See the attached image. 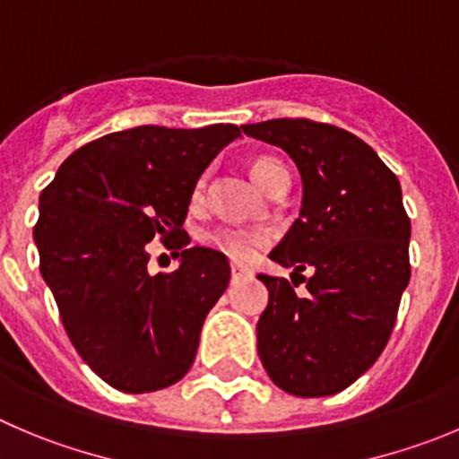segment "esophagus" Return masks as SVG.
Instances as JSON below:
<instances>
[{"mask_svg":"<svg viewBox=\"0 0 459 459\" xmlns=\"http://www.w3.org/2000/svg\"><path fill=\"white\" fill-rule=\"evenodd\" d=\"M230 268H232V277H243V274L250 273V270H247L246 265H241V264H232Z\"/></svg>","mask_w":459,"mask_h":459,"instance_id":"obj_1","label":"esophagus"}]
</instances>
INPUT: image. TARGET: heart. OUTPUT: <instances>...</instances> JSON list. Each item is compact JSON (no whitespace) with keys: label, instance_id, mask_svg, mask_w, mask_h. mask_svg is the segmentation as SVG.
Here are the masks:
<instances>
[{"label":"heart","instance_id":"heart-1","mask_svg":"<svg viewBox=\"0 0 459 459\" xmlns=\"http://www.w3.org/2000/svg\"><path fill=\"white\" fill-rule=\"evenodd\" d=\"M250 169L252 180L256 182L259 189L265 194H273L279 186H286L288 182V169L281 160L273 155H259L250 160L247 164ZM203 185H198L195 195H200ZM204 246L213 247L221 255L230 256L234 261H250L256 255L261 246L265 243V234L255 232V230H237V227H221V230H212V232L203 234Z\"/></svg>","mask_w":459,"mask_h":459}]
</instances>
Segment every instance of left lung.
Listing matches in <instances>:
<instances>
[{
	"mask_svg": "<svg viewBox=\"0 0 459 459\" xmlns=\"http://www.w3.org/2000/svg\"><path fill=\"white\" fill-rule=\"evenodd\" d=\"M243 133L298 164L302 209L270 259L313 270L304 298L288 279L259 274L268 288L256 325L261 363L288 394H338L377 363L410 281L401 185L363 139L331 124L270 119Z\"/></svg>",
	"mask_w": 459,
	"mask_h": 459,
	"instance_id": "1",
	"label": "left lung"
}]
</instances>
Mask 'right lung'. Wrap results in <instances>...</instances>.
<instances>
[{"label":"right lung","mask_w":459,"mask_h":459,"mask_svg":"<svg viewBox=\"0 0 459 459\" xmlns=\"http://www.w3.org/2000/svg\"><path fill=\"white\" fill-rule=\"evenodd\" d=\"M237 137L234 124L110 133L72 152L40 194V273L76 351L117 390H161L194 365L230 264L212 247H186L182 222L198 178ZM155 236L181 250L173 273H147Z\"/></svg>","instance_id":"obj_1"}]
</instances>
